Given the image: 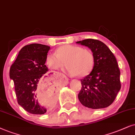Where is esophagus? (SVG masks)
Masks as SVG:
<instances>
[{
	"label": "esophagus",
	"instance_id": "1",
	"mask_svg": "<svg viewBox=\"0 0 135 135\" xmlns=\"http://www.w3.org/2000/svg\"><path fill=\"white\" fill-rule=\"evenodd\" d=\"M60 75H62V76H63V77H65V75H63V74H60Z\"/></svg>",
	"mask_w": 135,
	"mask_h": 135
}]
</instances>
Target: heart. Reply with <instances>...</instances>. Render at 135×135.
Here are the masks:
<instances>
[{
	"instance_id": "1",
	"label": "heart",
	"mask_w": 135,
	"mask_h": 135,
	"mask_svg": "<svg viewBox=\"0 0 135 135\" xmlns=\"http://www.w3.org/2000/svg\"><path fill=\"white\" fill-rule=\"evenodd\" d=\"M46 64L53 70L62 69L65 64L67 66L66 72L69 75L76 76L78 74L84 76L92 70L94 59L90 50L73 45H65L59 47L55 53L47 55Z\"/></svg>"
}]
</instances>
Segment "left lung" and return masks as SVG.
I'll list each match as a JSON object with an SVG mask.
<instances>
[{"instance_id":"8db88e82","label":"left lung","mask_w":135,"mask_h":135,"mask_svg":"<svg viewBox=\"0 0 135 135\" xmlns=\"http://www.w3.org/2000/svg\"><path fill=\"white\" fill-rule=\"evenodd\" d=\"M76 43L89 48L94 59L92 71L81 80L79 100L84 106L93 109L109 106L121 88L120 71L115 57L100 41L87 39Z\"/></svg>"}]
</instances>
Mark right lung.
<instances>
[{
  "mask_svg": "<svg viewBox=\"0 0 135 135\" xmlns=\"http://www.w3.org/2000/svg\"><path fill=\"white\" fill-rule=\"evenodd\" d=\"M50 49L41 44L26 45L10 67L18 103L30 114H44L55 102L57 89L45 65ZM46 93L50 97L42 101L41 95Z\"/></svg>",
  "mask_w": 135,
  "mask_h": 135,
  "instance_id": "obj_1",
  "label": "right lung"
}]
</instances>
